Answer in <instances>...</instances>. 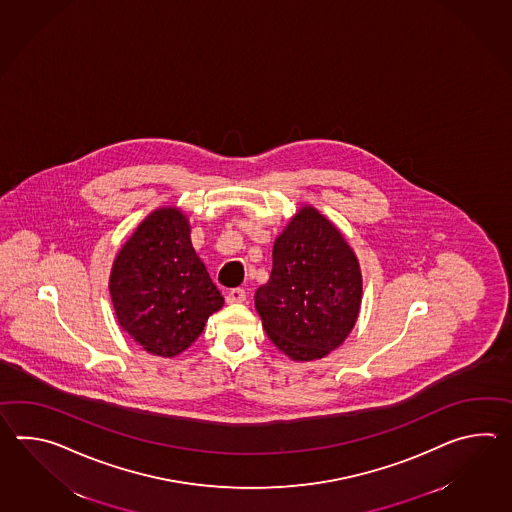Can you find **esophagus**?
I'll return each instance as SVG.
<instances>
[{
    "label": "esophagus",
    "mask_w": 512,
    "mask_h": 512,
    "mask_svg": "<svg viewBox=\"0 0 512 512\" xmlns=\"http://www.w3.org/2000/svg\"><path fill=\"white\" fill-rule=\"evenodd\" d=\"M226 301H228L229 305L244 303V301H246V292H244L242 288H233V290H229Z\"/></svg>",
    "instance_id": "34e87169"
}]
</instances>
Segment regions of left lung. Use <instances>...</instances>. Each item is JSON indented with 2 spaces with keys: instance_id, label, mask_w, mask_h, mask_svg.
<instances>
[{
  "instance_id": "obj_1",
  "label": "left lung",
  "mask_w": 512,
  "mask_h": 512,
  "mask_svg": "<svg viewBox=\"0 0 512 512\" xmlns=\"http://www.w3.org/2000/svg\"><path fill=\"white\" fill-rule=\"evenodd\" d=\"M268 283L255 308L273 345L294 362L338 349L362 305L360 262L336 224L314 205H301L273 242Z\"/></svg>"
}]
</instances>
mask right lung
Wrapping results in <instances>:
<instances>
[{"instance_id":"1","label":"right lung","mask_w":512,"mask_h":512,"mask_svg":"<svg viewBox=\"0 0 512 512\" xmlns=\"http://www.w3.org/2000/svg\"><path fill=\"white\" fill-rule=\"evenodd\" d=\"M110 297L121 329L147 353L174 358L224 305L180 207H158L115 255Z\"/></svg>"}]
</instances>
